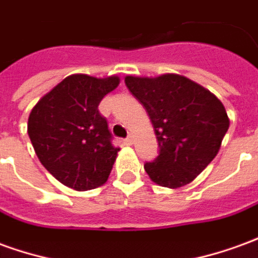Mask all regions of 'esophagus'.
Wrapping results in <instances>:
<instances>
[{
	"instance_id": "obj_1",
	"label": "esophagus",
	"mask_w": 258,
	"mask_h": 258,
	"mask_svg": "<svg viewBox=\"0 0 258 258\" xmlns=\"http://www.w3.org/2000/svg\"><path fill=\"white\" fill-rule=\"evenodd\" d=\"M133 142H134L133 137H127V138L124 140V144H125V145H133Z\"/></svg>"
}]
</instances>
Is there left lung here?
<instances>
[{"mask_svg":"<svg viewBox=\"0 0 258 258\" xmlns=\"http://www.w3.org/2000/svg\"><path fill=\"white\" fill-rule=\"evenodd\" d=\"M125 85L151 117L159 155L144 164L156 184L179 188L205 170L216 157L229 118L210 91L178 74L156 79L125 77Z\"/></svg>","mask_w":258,"mask_h":258,"instance_id":"obj_1","label":"left lung"}]
</instances>
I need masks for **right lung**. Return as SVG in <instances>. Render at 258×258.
I'll use <instances>...</instances> for the list:
<instances>
[{"label": "right lung", "mask_w": 258, "mask_h": 258, "mask_svg": "<svg viewBox=\"0 0 258 258\" xmlns=\"http://www.w3.org/2000/svg\"><path fill=\"white\" fill-rule=\"evenodd\" d=\"M118 83L116 76H69L31 110L27 133L37 157L69 188H98L112 171L120 148L113 145V135L98 106Z\"/></svg>", "instance_id": "add662e5"}]
</instances>
